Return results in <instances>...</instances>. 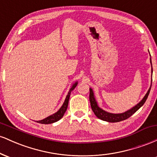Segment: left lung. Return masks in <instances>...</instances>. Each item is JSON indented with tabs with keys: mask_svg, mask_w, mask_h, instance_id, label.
Instances as JSON below:
<instances>
[{
	"mask_svg": "<svg viewBox=\"0 0 157 157\" xmlns=\"http://www.w3.org/2000/svg\"><path fill=\"white\" fill-rule=\"evenodd\" d=\"M151 67H152V64H151ZM151 71H152L153 72V69H151ZM151 88V86L150 89H148V91H147V92L146 93V94H145V97H143V99H142L141 101L139 102L138 104H136V105L134 106L132 109H129L128 111L121 113H109V112H107V111H104V110H102V109H100V108L98 106V105H97L96 99H95L94 95L93 90L90 88L89 100H90V102H91V109H92V111H94V114L96 115L99 119H100V120H104V121H106V122H117L122 121V120H125L126 119L130 117L131 115L134 114L137 110L140 109V108L144 105V103H145V101H146L147 97H148L149 93H150Z\"/></svg>",
	"mask_w": 157,
	"mask_h": 157,
	"instance_id": "8db88e82",
	"label": "left lung"
}]
</instances>
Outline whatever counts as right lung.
<instances>
[{"instance_id":"obj_1","label":"right lung","mask_w":157,"mask_h":157,"mask_svg":"<svg viewBox=\"0 0 157 157\" xmlns=\"http://www.w3.org/2000/svg\"><path fill=\"white\" fill-rule=\"evenodd\" d=\"M77 85V82H75V84L71 86V88L70 89L69 91H68L67 96L66 97V100L63 104V105L61 106V108L58 110V111L54 113V114L51 115V116H48V117L42 120H40V121H37V122H39V123L41 124H51L53 123V122H55L58 120H60L61 118L63 117L65 112H66V109L68 108V100H69V97H70V94H71V91H73L75 89V88L76 87Z\"/></svg>"}]
</instances>
